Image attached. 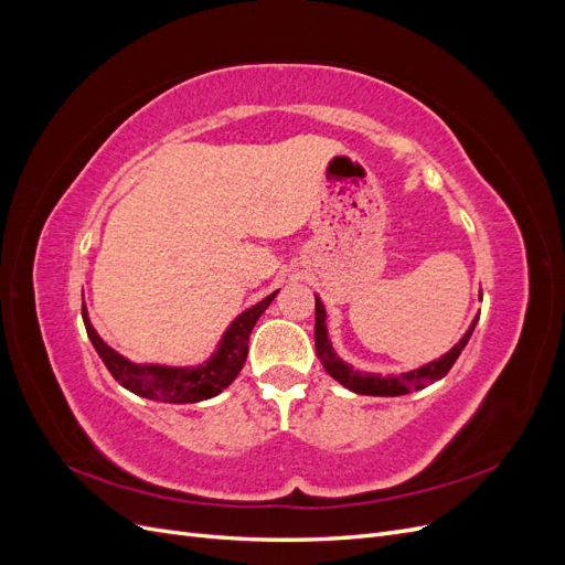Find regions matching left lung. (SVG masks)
I'll list each match as a JSON object with an SVG mask.
<instances>
[{
    "label": "left lung",
    "mask_w": 565,
    "mask_h": 565,
    "mask_svg": "<svg viewBox=\"0 0 565 565\" xmlns=\"http://www.w3.org/2000/svg\"><path fill=\"white\" fill-rule=\"evenodd\" d=\"M473 328H476V320L471 322L469 332L459 339V344L443 358H438V361L424 365L419 370L398 374V377H382V374L358 372V370L349 367L344 361H341V358H337V353L330 344V339H328V330H324L322 301L316 299V353L320 358V363L339 384H344L347 388H351L355 393H363V396H403V393L417 391V388H424L426 384H434V382L443 380L450 372V367L455 365L461 349L467 347V341H469Z\"/></svg>",
    "instance_id": "obj_1"
}]
</instances>
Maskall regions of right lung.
<instances>
[{"instance_id":"obj_1","label":"right lung","mask_w":565,"mask_h":565,"mask_svg":"<svg viewBox=\"0 0 565 565\" xmlns=\"http://www.w3.org/2000/svg\"><path fill=\"white\" fill-rule=\"evenodd\" d=\"M278 292H273L264 301L252 306L249 311L237 316L235 322L228 328V332L221 339L218 351L212 355V361L198 367H160V365H134L125 355L113 351L104 339L96 334L92 328L87 309L82 306L84 328L92 339L96 353L100 361L106 363L108 372L115 377V382L129 388L131 393L148 401L158 403H198L207 401L216 393L224 391L243 370L247 361V347L252 328L259 320V316L268 309V303L276 299Z\"/></svg>"}]
</instances>
